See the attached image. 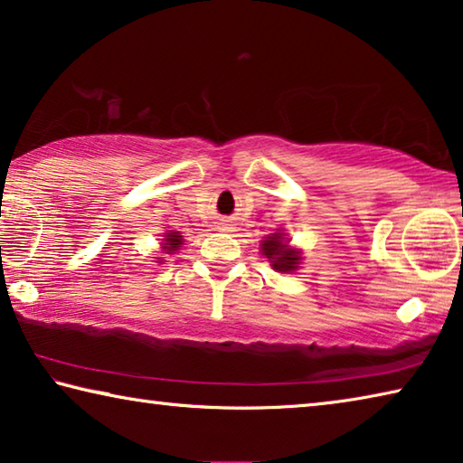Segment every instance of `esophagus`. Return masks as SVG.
<instances>
[{"instance_id": "34e87169", "label": "esophagus", "mask_w": 463, "mask_h": 463, "mask_svg": "<svg viewBox=\"0 0 463 463\" xmlns=\"http://www.w3.org/2000/svg\"><path fill=\"white\" fill-rule=\"evenodd\" d=\"M226 229H229V226H226Z\"/></svg>"}]
</instances>
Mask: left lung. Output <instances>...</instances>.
Returning a JSON list of instances; mask_svg holds the SVG:
<instances>
[{
  "label": "left lung",
  "instance_id": "8db88e82",
  "mask_svg": "<svg viewBox=\"0 0 463 463\" xmlns=\"http://www.w3.org/2000/svg\"><path fill=\"white\" fill-rule=\"evenodd\" d=\"M261 253L268 257L271 268L279 273H292L302 263V253L292 249L286 241V232H273L261 241Z\"/></svg>",
  "mask_w": 463,
  "mask_h": 463
}]
</instances>
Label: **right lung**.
<instances>
[{"label": "right lung", "mask_w": 463, "mask_h": 463, "mask_svg": "<svg viewBox=\"0 0 463 463\" xmlns=\"http://www.w3.org/2000/svg\"><path fill=\"white\" fill-rule=\"evenodd\" d=\"M184 245V239H182V232L177 231H165L163 232V242H161V249L167 250L169 255H174L175 250Z\"/></svg>", "instance_id": "right-lung-1"}]
</instances>
